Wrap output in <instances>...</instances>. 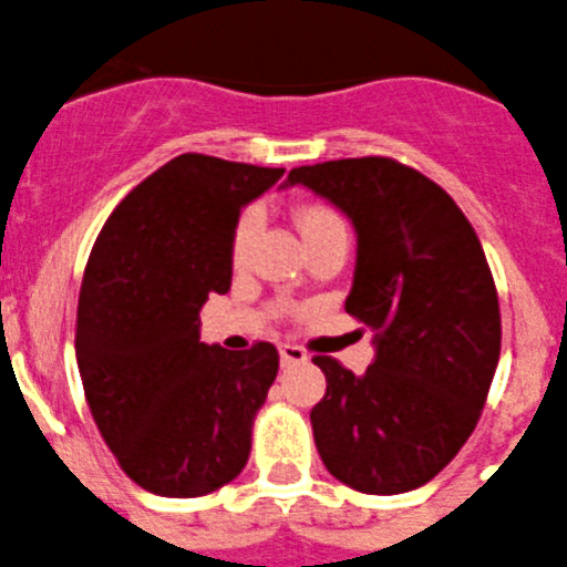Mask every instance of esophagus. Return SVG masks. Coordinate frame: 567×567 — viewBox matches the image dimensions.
Masks as SVG:
<instances>
[{
	"label": "esophagus",
	"mask_w": 567,
	"mask_h": 567,
	"mask_svg": "<svg viewBox=\"0 0 567 567\" xmlns=\"http://www.w3.org/2000/svg\"><path fill=\"white\" fill-rule=\"evenodd\" d=\"M279 355H282V364H305L308 361V353H305L299 344H279Z\"/></svg>",
	"instance_id": "1"
}]
</instances>
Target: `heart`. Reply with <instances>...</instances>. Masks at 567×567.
I'll return each instance as SVG.
<instances>
[{
	"mask_svg": "<svg viewBox=\"0 0 567 567\" xmlns=\"http://www.w3.org/2000/svg\"><path fill=\"white\" fill-rule=\"evenodd\" d=\"M293 220H296V228H299V234H302L305 243H310L313 237H319L324 228L341 223L339 217H336V212H330L328 206H319V203H302V206H296ZM257 226H259V217L254 208H248V212L239 214L237 226H234V231H231V259L234 262H243V259H246L248 248H251L254 234H257Z\"/></svg>",
	"mask_w": 567,
	"mask_h": 567,
	"instance_id": "heart-1",
	"label": "heart"
}]
</instances>
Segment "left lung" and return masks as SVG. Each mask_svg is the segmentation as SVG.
Returning <instances> with one entry per match:
<instances>
[{
	"label": "left lung",
	"instance_id": "1",
	"mask_svg": "<svg viewBox=\"0 0 567 567\" xmlns=\"http://www.w3.org/2000/svg\"><path fill=\"white\" fill-rule=\"evenodd\" d=\"M288 183L353 220L344 310L375 330L364 375L313 359L328 379L310 410L321 463L355 492H412L461 452L497 370L499 302L481 239L437 183L392 157L299 166Z\"/></svg>",
	"mask_w": 567,
	"mask_h": 567
}]
</instances>
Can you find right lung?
<instances>
[{
	"instance_id": "obj_1",
	"label": "right lung",
	"mask_w": 567,
	"mask_h": 567,
	"mask_svg": "<svg viewBox=\"0 0 567 567\" xmlns=\"http://www.w3.org/2000/svg\"><path fill=\"white\" fill-rule=\"evenodd\" d=\"M282 172L177 155L115 206L86 259L75 321L86 406L146 492L203 497L246 468L279 353L271 341L203 344L200 308L231 288L239 208Z\"/></svg>"
}]
</instances>
